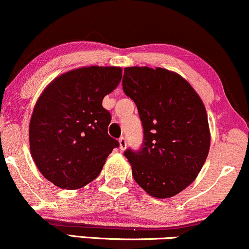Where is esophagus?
<instances>
[{
	"label": "esophagus",
	"mask_w": 249,
	"mask_h": 249,
	"mask_svg": "<svg viewBox=\"0 0 249 249\" xmlns=\"http://www.w3.org/2000/svg\"><path fill=\"white\" fill-rule=\"evenodd\" d=\"M119 143H120V149L121 150H124L125 147H127V140H125V137H120L119 139Z\"/></svg>",
	"instance_id": "esophagus-1"
}]
</instances>
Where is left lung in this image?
<instances>
[{
	"label": "left lung",
	"mask_w": 249,
	"mask_h": 249,
	"mask_svg": "<svg viewBox=\"0 0 249 249\" xmlns=\"http://www.w3.org/2000/svg\"><path fill=\"white\" fill-rule=\"evenodd\" d=\"M122 89L143 127L141 148L124 151L134 179L155 198L174 197L194 182L209 155L205 106L185 79L160 67H125Z\"/></svg>",
	"instance_id": "obj_1"
}]
</instances>
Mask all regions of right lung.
<instances>
[{
    "mask_svg": "<svg viewBox=\"0 0 249 249\" xmlns=\"http://www.w3.org/2000/svg\"><path fill=\"white\" fill-rule=\"evenodd\" d=\"M121 78L120 67H81L55 78L37 100L29 125L31 156L58 188L79 189L92 182L119 147L108 135L112 116L102 100Z\"/></svg>",
    "mask_w": 249,
    "mask_h": 249,
    "instance_id": "obj_1",
    "label": "right lung"
}]
</instances>
